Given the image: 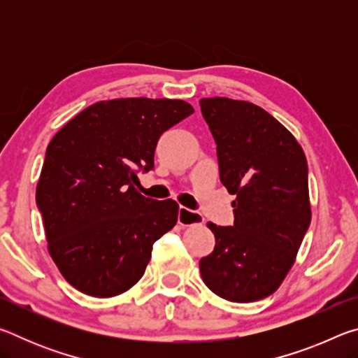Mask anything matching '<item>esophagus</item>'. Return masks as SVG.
<instances>
[{
	"mask_svg": "<svg viewBox=\"0 0 358 358\" xmlns=\"http://www.w3.org/2000/svg\"><path fill=\"white\" fill-rule=\"evenodd\" d=\"M203 216L201 213H196V211L187 210L186 207L178 208V224L180 226H196V224H203Z\"/></svg>",
	"mask_w": 358,
	"mask_h": 358,
	"instance_id": "34e87169",
	"label": "esophagus"
}]
</instances>
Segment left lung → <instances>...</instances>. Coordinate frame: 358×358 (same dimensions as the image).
<instances>
[{
    "instance_id": "1",
    "label": "left lung",
    "mask_w": 358,
    "mask_h": 358,
    "mask_svg": "<svg viewBox=\"0 0 358 358\" xmlns=\"http://www.w3.org/2000/svg\"><path fill=\"white\" fill-rule=\"evenodd\" d=\"M215 137L220 178L234 226H207L213 252L202 257L207 287L235 303L262 300L281 286L311 222L305 151L276 118L248 101H199Z\"/></svg>"
}]
</instances>
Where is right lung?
<instances>
[{"label":"right lung","instance_id":"add662e5","mask_svg":"<svg viewBox=\"0 0 358 358\" xmlns=\"http://www.w3.org/2000/svg\"><path fill=\"white\" fill-rule=\"evenodd\" d=\"M192 112L181 99L99 101L53 136L36 202L48 252L72 287L108 299L141 280L178 203L142 196L137 172L155 167L162 132Z\"/></svg>","mask_w":358,"mask_h":358}]
</instances>
